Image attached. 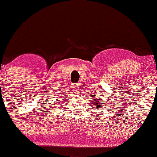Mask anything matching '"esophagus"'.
<instances>
[{
	"instance_id": "1",
	"label": "esophagus",
	"mask_w": 157,
	"mask_h": 157,
	"mask_svg": "<svg viewBox=\"0 0 157 157\" xmlns=\"http://www.w3.org/2000/svg\"><path fill=\"white\" fill-rule=\"evenodd\" d=\"M74 89H75L76 91H79V85H78V84H75V85H74Z\"/></svg>"
}]
</instances>
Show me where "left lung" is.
Instances as JSON below:
<instances>
[{"label":"left lung","mask_w":157,"mask_h":157,"mask_svg":"<svg viewBox=\"0 0 157 157\" xmlns=\"http://www.w3.org/2000/svg\"><path fill=\"white\" fill-rule=\"evenodd\" d=\"M94 99V104H96V108H98V109H100L101 108L102 105H101V103L99 101H100V99H96V98H92Z\"/></svg>","instance_id":"1"}]
</instances>
